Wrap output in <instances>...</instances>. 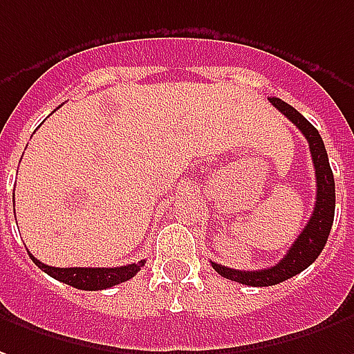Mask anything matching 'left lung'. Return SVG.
I'll use <instances>...</instances> for the list:
<instances>
[{"label": "left lung", "mask_w": 354, "mask_h": 354, "mask_svg": "<svg viewBox=\"0 0 354 354\" xmlns=\"http://www.w3.org/2000/svg\"><path fill=\"white\" fill-rule=\"evenodd\" d=\"M270 103L280 111L283 117H288L293 124L297 126L301 134L305 136L306 142H308L310 157L315 162L316 203L308 224L299 234L297 239L291 243L286 257L276 266L264 268V270H234L228 266L211 263L212 268L218 272L220 276L237 281V283L251 286V288H266V286L281 283V281L297 276L299 272H303L315 263L318 254L322 253L326 241H328L333 224V212H335V182H333L332 167L328 162V153H326V147H324L318 130L299 113L297 109L288 105L286 101L270 97Z\"/></svg>", "instance_id": "8db88e82"}]
</instances>
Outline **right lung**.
Listing matches in <instances>:
<instances>
[{"label": "right lung", "mask_w": 354, "mask_h": 354, "mask_svg": "<svg viewBox=\"0 0 354 354\" xmlns=\"http://www.w3.org/2000/svg\"><path fill=\"white\" fill-rule=\"evenodd\" d=\"M30 259L39 270L49 274L51 278L63 281L66 286H73L76 289H84V291H100V289L118 286L122 281L134 278L145 264V261H138V263L126 264V266H115V268H80V266L78 268H55V266L44 264L32 254Z\"/></svg>", "instance_id": "right-lung-1"}]
</instances>
